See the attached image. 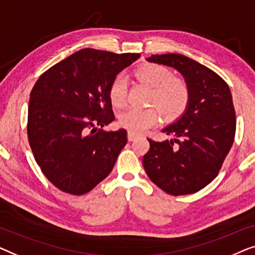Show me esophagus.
Returning a JSON list of instances; mask_svg holds the SVG:
<instances>
[{
    "label": "esophagus",
    "instance_id": "esophagus-1",
    "mask_svg": "<svg viewBox=\"0 0 255 255\" xmlns=\"http://www.w3.org/2000/svg\"><path fill=\"white\" fill-rule=\"evenodd\" d=\"M137 134H135V132H131V131H128V141H134L137 137Z\"/></svg>",
    "mask_w": 255,
    "mask_h": 255
}]
</instances>
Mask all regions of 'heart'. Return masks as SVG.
I'll use <instances>...</instances> for the list:
<instances>
[{
  "instance_id": "1",
  "label": "heart",
  "mask_w": 255,
  "mask_h": 255,
  "mask_svg": "<svg viewBox=\"0 0 255 255\" xmlns=\"http://www.w3.org/2000/svg\"><path fill=\"white\" fill-rule=\"evenodd\" d=\"M134 77L151 88L149 104L159 109L165 120L177 119L187 109L191 98L188 84L181 77L172 76L167 68L156 63H146L135 69ZM107 95L114 107H123L127 100L126 78L121 75L114 77L110 83ZM156 109L155 107H130L119 114L118 123L135 134L142 132L157 124L158 111Z\"/></svg>"
}]
</instances>
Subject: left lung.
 <instances>
[{
	"instance_id": "1",
	"label": "left lung",
	"mask_w": 255,
	"mask_h": 255,
	"mask_svg": "<svg viewBox=\"0 0 255 255\" xmlns=\"http://www.w3.org/2000/svg\"><path fill=\"white\" fill-rule=\"evenodd\" d=\"M180 71L191 98L180 119L163 129L171 141L148 138L144 170L153 184L178 196L201 191L217 177L236 134V112L227 82L209 68L175 53L146 59Z\"/></svg>"
}]
</instances>
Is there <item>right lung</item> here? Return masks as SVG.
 <instances>
[{"label": "right lung", "mask_w": 255, "mask_h": 255, "mask_svg": "<svg viewBox=\"0 0 255 255\" xmlns=\"http://www.w3.org/2000/svg\"><path fill=\"white\" fill-rule=\"evenodd\" d=\"M138 57L84 48L35 82L28 102V143L41 172L60 191L87 194L112 171L127 131L97 127L116 119L110 83Z\"/></svg>", "instance_id": "right-lung-1"}]
</instances>
